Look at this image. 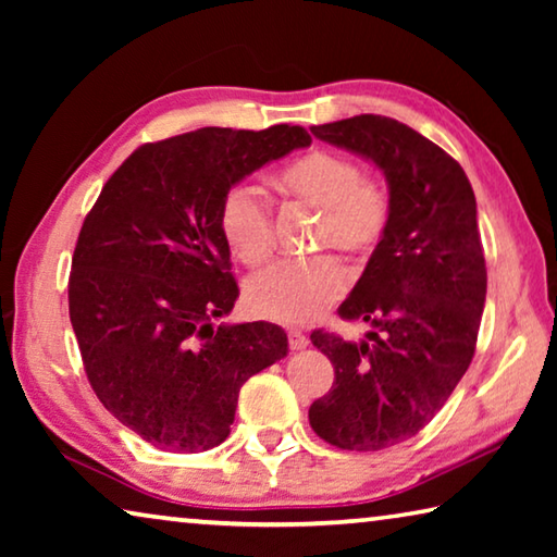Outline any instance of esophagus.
I'll use <instances>...</instances> for the list:
<instances>
[{"instance_id": "esophagus-1", "label": "esophagus", "mask_w": 557, "mask_h": 557, "mask_svg": "<svg viewBox=\"0 0 557 557\" xmlns=\"http://www.w3.org/2000/svg\"><path fill=\"white\" fill-rule=\"evenodd\" d=\"M287 344L292 351H301V348L309 346V338L301 332H287Z\"/></svg>"}]
</instances>
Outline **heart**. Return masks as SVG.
Here are the masks:
<instances>
[{
    "instance_id": "obj_1",
    "label": "heart",
    "mask_w": 557,
    "mask_h": 557,
    "mask_svg": "<svg viewBox=\"0 0 557 557\" xmlns=\"http://www.w3.org/2000/svg\"><path fill=\"white\" fill-rule=\"evenodd\" d=\"M280 194L322 211L317 248H338L363 258L383 243L393 219V194L381 176L361 174L354 159L336 152H309L275 176ZM223 240L243 265L258 268L275 248V219L258 186L235 184L221 203ZM351 275L332 252L280 260L248 285L252 314L280 324H309L344 297Z\"/></svg>"
}]
</instances>
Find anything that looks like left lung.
<instances>
[{
    "label": "left lung",
    "mask_w": 557,
    "mask_h": 557,
    "mask_svg": "<svg viewBox=\"0 0 557 557\" xmlns=\"http://www.w3.org/2000/svg\"><path fill=\"white\" fill-rule=\"evenodd\" d=\"M312 135L371 159L393 194L391 228L338 307L371 332L309 336L334 366L309 425L338 449L379 451L418 435L474 358L486 299L476 199L457 159L398 120L356 115Z\"/></svg>",
    "instance_id": "1"
}]
</instances>
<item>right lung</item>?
I'll list each match as a JSON object with an SVG mask.
<instances>
[{"label":"right lung","mask_w":557,"mask_h":557,"mask_svg":"<svg viewBox=\"0 0 557 557\" xmlns=\"http://www.w3.org/2000/svg\"><path fill=\"white\" fill-rule=\"evenodd\" d=\"M309 143L299 125L147 143L83 221L69 277L83 369L98 400L149 445H221L240 385L287 356L275 324L213 326L238 299L221 203L243 176Z\"/></svg>","instance_id":"1"}]
</instances>
